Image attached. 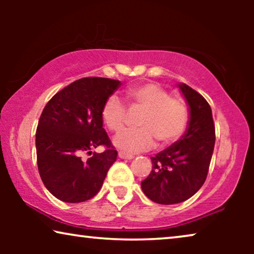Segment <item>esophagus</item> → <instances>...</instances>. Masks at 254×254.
<instances>
[{
	"mask_svg": "<svg viewBox=\"0 0 254 254\" xmlns=\"http://www.w3.org/2000/svg\"><path fill=\"white\" fill-rule=\"evenodd\" d=\"M118 156H119V158H121V159H131V158L134 157L133 155L126 154V152H124V151H119V154H118Z\"/></svg>",
	"mask_w": 254,
	"mask_h": 254,
	"instance_id": "1",
	"label": "esophagus"
}]
</instances>
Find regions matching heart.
I'll return each instance as SVG.
<instances>
[{
  "mask_svg": "<svg viewBox=\"0 0 254 254\" xmlns=\"http://www.w3.org/2000/svg\"><path fill=\"white\" fill-rule=\"evenodd\" d=\"M126 97L130 110L143 111L138 118L140 128L121 131L113 143L125 152H141L155 145H169L178 141L190 123L189 107L182 99L171 98L168 91L154 83L127 89ZM127 107L117 96H110L104 103L102 119L112 131H120L127 121Z\"/></svg>",
  "mask_w": 254,
  "mask_h": 254,
  "instance_id": "obj_1",
  "label": "heart"
}]
</instances>
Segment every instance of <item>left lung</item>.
Listing matches in <instances>:
<instances>
[{
	"label": "left lung",
	"mask_w": 254,
	"mask_h": 254,
	"mask_svg": "<svg viewBox=\"0 0 254 254\" xmlns=\"http://www.w3.org/2000/svg\"><path fill=\"white\" fill-rule=\"evenodd\" d=\"M190 106L185 134L151 157L152 170L141 183L143 193L159 204H175L193 196L206 182L215 145L213 113L207 100L190 86L178 84Z\"/></svg>",
	"instance_id": "obj_1"
}]
</instances>
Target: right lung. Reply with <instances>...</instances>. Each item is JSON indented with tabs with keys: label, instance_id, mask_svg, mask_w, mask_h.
Segmentation results:
<instances>
[{
	"label": "right lung",
	"instance_id": "1",
	"mask_svg": "<svg viewBox=\"0 0 254 254\" xmlns=\"http://www.w3.org/2000/svg\"><path fill=\"white\" fill-rule=\"evenodd\" d=\"M120 85L111 78L77 79L55 93L43 110L36 133L38 170L59 200L83 202L102 189L118 156L103 128L102 109ZM99 145H106L105 152L91 151ZM83 153L90 155L86 161Z\"/></svg>",
	"mask_w": 254,
	"mask_h": 254
}]
</instances>
